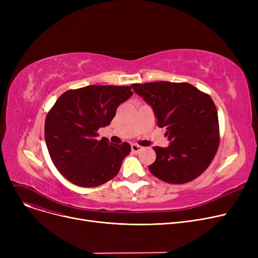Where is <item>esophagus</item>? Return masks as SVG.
Masks as SVG:
<instances>
[{
	"instance_id": "1",
	"label": "esophagus",
	"mask_w": 258,
	"mask_h": 258,
	"mask_svg": "<svg viewBox=\"0 0 258 258\" xmlns=\"http://www.w3.org/2000/svg\"><path fill=\"white\" fill-rule=\"evenodd\" d=\"M142 150V146H140V145H138V144H132V151H133V153H138V152H140Z\"/></svg>"
}]
</instances>
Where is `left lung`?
I'll return each mask as SVG.
<instances>
[{
  "label": "left lung",
  "instance_id": "1",
  "mask_svg": "<svg viewBox=\"0 0 258 258\" xmlns=\"http://www.w3.org/2000/svg\"><path fill=\"white\" fill-rule=\"evenodd\" d=\"M134 92L152 106L159 127H166L167 147L154 146L150 171L170 184L190 182L204 172L220 143L219 117L209 95L187 83L134 84Z\"/></svg>",
  "mask_w": 258,
  "mask_h": 258
}]
</instances>
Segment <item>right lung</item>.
<instances>
[{
    "label": "right lung",
    "instance_id": "1",
    "mask_svg": "<svg viewBox=\"0 0 258 258\" xmlns=\"http://www.w3.org/2000/svg\"><path fill=\"white\" fill-rule=\"evenodd\" d=\"M132 95L131 87L87 86L64 92L54 103L45 140L53 164L68 181L96 187L119 172L131 145L98 140L97 131L111 123L119 104Z\"/></svg>",
    "mask_w": 258,
    "mask_h": 258
}]
</instances>
